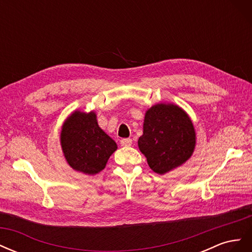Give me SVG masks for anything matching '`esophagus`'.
<instances>
[{
    "mask_svg": "<svg viewBox=\"0 0 252 252\" xmlns=\"http://www.w3.org/2000/svg\"><path fill=\"white\" fill-rule=\"evenodd\" d=\"M132 144V140L131 139H122L121 140V145L122 146H130Z\"/></svg>",
    "mask_w": 252,
    "mask_h": 252,
    "instance_id": "esophagus-1",
    "label": "esophagus"
}]
</instances>
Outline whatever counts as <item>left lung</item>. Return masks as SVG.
Returning a JSON list of instances; mask_svg holds the SVG:
<instances>
[{
	"label": "left lung",
	"mask_w": 252,
	"mask_h": 252,
	"mask_svg": "<svg viewBox=\"0 0 252 252\" xmlns=\"http://www.w3.org/2000/svg\"><path fill=\"white\" fill-rule=\"evenodd\" d=\"M138 145L150 168L165 174L192 156L195 147L193 124L178 105H154L145 113Z\"/></svg>",
	"instance_id": "left-lung-1"
}]
</instances>
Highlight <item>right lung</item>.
<instances>
[{
    "label": "right lung",
    "instance_id": "1",
    "mask_svg": "<svg viewBox=\"0 0 252 252\" xmlns=\"http://www.w3.org/2000/svg\"><path fill=\"white\" fill-rule=\"evenodd\" d=\"M61 146L72 169L85 174L102 171L117 150V143L100 128L94 111H73L61 131Z\"/></svg>",
    "mask_w": 252,
    "mask_h": 252
}]
</instances>
